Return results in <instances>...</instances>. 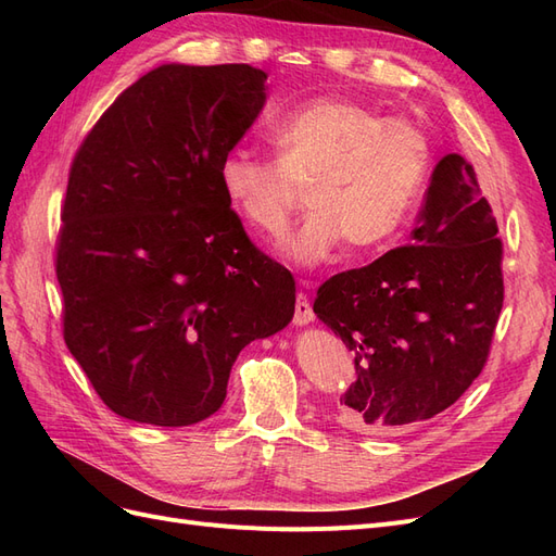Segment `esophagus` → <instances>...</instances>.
<instances>
[{
	"label": "esophagus",
	"mask_w": 556,
	"mask_h": 556,
	"mask_svg": "<svg viewBox=\"0 0 556 556\" xmlns=\"http://www.w3.org/2000/svg\"><path fill=\"white\" fill-rule=\"evenodd\" d=\"M301 282L308 285L306 280H301ZM313 319H315V313H313V306H311V299H308V294L299 292V294H296V306H294V325L304 327V325H311Z\"/></svg>",
	"instance_id": "1"
}]
</instances>
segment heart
Returning <instances> with one entry per match:
<instances>
[{
  "mask_svg": "<svg viewBox=\"0 0 556 556\" xmlns=\"http://www.w3.org/2000/svg\"><path fill=\"white\" fill-rule=\"evenodd\" d=\"M276 160L229 150L217 180L229 206L260 237L290 227L299 190L308 189L306 223L282 243L294 266L327 262L348 241L378 248L406 225L431 166L425 129L408 117H382L341 97H317L268 127Z\"/></svg>",
  "mask_w": 556,
  "mask_h": 556,
  "instance_id": "heart-1",
  "label": "heart"
}]
</instances>
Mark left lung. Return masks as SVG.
<instances>
[{"instance_id":"left-lung-1","label":"left lung","mask_w":556,"mask_h":556,"mask_svg":"<svg viewBox=\"0 0 556 556\" xmlns=\"http://www.w3.org/2000/svg\"><path fill=\"white\" fill-rule=\"evenodd\" d=\"M473 166L445 155L413 243L319 285L315 315L355 357L339 419L394 433L443 413L484 368L503 306V245Z\"/></svg>"}]
</instances>
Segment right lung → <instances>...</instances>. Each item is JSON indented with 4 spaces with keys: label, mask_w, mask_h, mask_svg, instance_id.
I'll use <instances>...</instances> for the list:
<instances>
[{
    "label": "right lung",
    "mask_w": 556,
    "mask_h": 556,
    "mask_svg": "<svg viewBox=\"0 0 556 556\" xmlns=\"http://www.w3.org/2000/svg\"><path fill=\"white\" fill-rule=\"evenodd\" d=\"M264 102L250 64H162L78 148L55 257L64 343L115 415L201 422L239 352L290 325L292 274L252 245L217 180Z\"/></svg>",
    "instance_id": "right-lung-1"
}]
</instances>
